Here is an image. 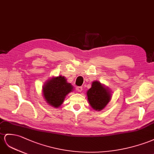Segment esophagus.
<instances>
[{
    "instance_id": "1",
    "label": "esophagus",
    "mask_w": 154,
    "mask_h": 154,
    "mask_svg": "<svg viewBox=\"0 0 154 154\" xmlns=\"http://www.w3.org/2000/svg\"><path fill=\"white\" fill-rule=\"evenodd\" d=\"M75 89L78 92H81L82 90V88L81 87V86H77V87H76Z\"/></svg>"
}]
</instances>
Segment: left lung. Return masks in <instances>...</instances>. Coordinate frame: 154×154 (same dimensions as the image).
<instances>
[{
  "label": "left lung",
  "mask_w": 154,
  "mask_h": 154,
  "mask_svg": "<svg viewBox=\"0 0 154 154\" xmlns=\"http://www.w3.org/2000/svg\"><path fill=\"white\" fill-rule=\"evenodd\" d=\"M86 96L91 107L95 111H101L111 101L112 94L109 87L95 81L92 82L91 88L86 92Z\"/></svg>",
  "instance_id": "1"
}]
</instances>
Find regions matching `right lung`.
Returning <instances> with one entry per match:
<instances>
[{"mask_svg":"<svg viewBox=\"0 0 154 154\" xmlns=\"http://www.w3.org/2000/svg\"><path fill=\"white\" fill-rule=\"evenodd\" d=\"M73 91V86L62 75L51 77L42 87V94L46 103L54 108L60 107L66 96Z\"/></svg>","mask_w":154,"mask_h":154,"instance_id":"1","label":"right lung"}]
</instances>
